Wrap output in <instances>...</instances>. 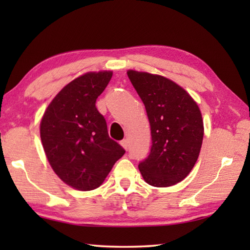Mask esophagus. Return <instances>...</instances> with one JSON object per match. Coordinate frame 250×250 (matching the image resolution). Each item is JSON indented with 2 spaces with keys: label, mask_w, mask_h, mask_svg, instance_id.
I'll use <instances>...</instances> for the list:
<instances>
[{
  "label": "esophagus",
  "mask_w": 250,
  "mask_h": 250,
  "mask_svg": "<svg viewBox=\"0 0 250 250\" xmlns=\"http://www.w3.org/2000/svg\"><path fill=\"white\" fill-rule=\"evenodd\" d=\"M120 145L122 146V147H124L125 150H128V146H129V142H128V140H126V139H125V140H122L121 142H120Z\"/></svg>",
  "instance_id": "esophagus-1"
}]
</instances>
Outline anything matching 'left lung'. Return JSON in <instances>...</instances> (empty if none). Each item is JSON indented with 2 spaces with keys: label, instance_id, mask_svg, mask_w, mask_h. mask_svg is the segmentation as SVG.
Returning <instances> with one entry per match:
<instances>
[{
  "label": "left lung",
  "instance_id": "left-lung-1",
  "mask_svg": "<svg viewBox=\"0 0 250 250\" xmlns=\"http://www.w3.org/2000/svg\"><path fill=\"white\" fill-rule=\"evenodd\" d=\"M145 104L151 126L149 156L139 163L142 177L155 188L184 180L200 155L204 125L201 110L183 88L163 76L126 71Z\"/></svg>",
  "mask_w": 250,
  "mask_h": 250
}]
</instances>
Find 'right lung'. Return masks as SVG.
<instances>
[{
  "label": "right lung",
  "instance_id": "add662e5",
  "mask_svg": "<svg viewBox=\"0 0 250 250\" xmlns=\"http://www.w3.org/2000/svg\"><path fill=\"white\" fill-rule=\"evenodd\" d=\"M112 77V71L87 73L74 79L52 100L41 121V139L54 172L79 191L103 184L125 154L109 138L107 122L96 100Z\"/></svg>",
  "mask_w": 250,
  "mask_h": 250
}]
</instances>
